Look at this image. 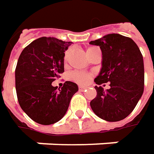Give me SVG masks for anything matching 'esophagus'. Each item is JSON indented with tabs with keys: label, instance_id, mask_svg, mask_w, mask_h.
<instances>
[{
	"label": "esophagus",
	"instance_id": "obj_1",
	"mask_svg": "<svg viewBox=\"0 0 154 154\" xmlns=\"http://www.w3.org/2000/svg\"><path fill=\"white\" fill-rule=\"evenodd\" d=\"M86 88H86L85 86H79V89H80V90H82V91H83V90H84V89H86Z\"/></svg>",
	"mask_w": 154,
	"mask_h": 154
}]
</instances>
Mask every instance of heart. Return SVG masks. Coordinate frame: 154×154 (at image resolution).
Instances as JSON below:
<instances>
[{
	"label": "heart",
	"instance_id": "b5f03b06",
	"mask_svg": "<svg viewBox=\"0 0 154 154\" xmlns=\"http://www.w3.org/2000/svg\"><path fill=\"white\" fill-rule=\"evenodd\" d=\"M93 48H94V47H89V48L88 49V51L93 49ZM88 78H89V76H88L87 73L81 72H72L71 74L72 80H73V81H75V82H77L79 83L87 82L88 81Z\"/></svg>",
	"mask_w": 154,
	"mask_h": 154
}]
</instances>
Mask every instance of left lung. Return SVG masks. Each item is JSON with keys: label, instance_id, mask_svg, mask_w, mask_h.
Listing matches in <instances>:
<instances>
[{"label": "left lung", "instance_id": "obj_1", "mask_svg": "<svg viewBox=\"0 0 154 154\" xmlns=\"http://www.w3.org/2000/svg\"><path fill=\"white\" fill-rule=\"evenodd\" d=\"M100 46L102 68L94 79L97 85L110 82V88L95 86L96 97L90 102L94 113L108 122H117L130 115L144 92V60L136 43L120 34H108L91 41Z\"/></svg>", "mask_w": 154, "mask_h": 154}]
</instances>
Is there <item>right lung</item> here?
Here are the masks:
<instances>
[{
    "label": "right lung",
    "mask_w": 154,
    "mask_h": 154,
    "mask_svg": "<svg viewBox=\"0 0 154 154\" xmlns=\"http://www.w3.org/2000/svg\"><path fill=\"white\" fill-rule=\"evenodd\" d=\"M72 42L43 37L23 50L16 68V89L22 109L36 123L49 125L65 116L77 84L51 85L64 72L65 51Z\"/></svg>",
    "instance_id": "obj_1"
}]
</instances>
